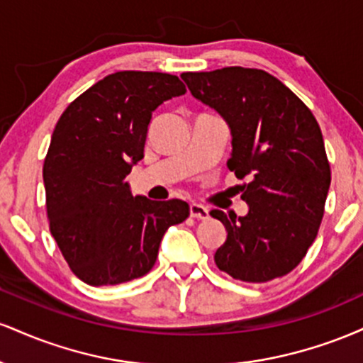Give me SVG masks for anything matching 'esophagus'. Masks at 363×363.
I'll return each mask as SVG.
<instances>
[{
    "mask_svg": "<svg viewBox=\"0 0 363 363\" xmlns=\"http://www.w3.org/2000/svg\"><path fill=\"white\" fill-rule=\"evenodd\" d=\"M189 213L193 218H199V220H206L210 216V211L208 208H205L203 205H198V203H191L189 206Z\"/></svg>",
    "mask_w": 363,
    "mask_h": 363,
    "instance_id": "obj_1",
    "label": "esophagus"
}]
</instances>
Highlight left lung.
Segmentation results:
<instances>
[{
  "instance_id": "1",
  "label": "left lung",
  "mask_w": 363,
  "mask_h": 363,
  "mask_svg": "<svg viewBox=\"0 0 363 363\" xmlns=\"http://www.w3.org/2000/svg\"><path fill=\"white\" fill-rule=\"evenodd\" d=\"M181 78L230 129L228 169L239 179L251 177L240 196L247 213L211 211L227 230L215 251L216 266L249 283L290 273L318 235L331 184L318 121L289 86L262 69L230 66Z\"/></svg>"
}]
</instances>
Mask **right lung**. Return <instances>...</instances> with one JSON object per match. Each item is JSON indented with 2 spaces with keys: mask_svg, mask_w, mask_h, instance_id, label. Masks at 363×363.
Instances as JSON below:
<instances>
[{
  "mask_svg": "<svg viewBox=\"0 0 363 363\" xmlns=\"http://www.w3.org/2000/svg\"><path fill=\"white\" fill-rule=\"evenodd\" d=\"M184 94L174 74L118 72L57 121L43 170L49 227L82 281L118 285L147 274L167 228L189 215L182 199L133 196L126 181L143 158L152 112Z\"/></svg>",
  "mask_w": 363,
  "mask_h": 363,
  "instance_id": "add662e5",
  "label": "right lung"
}]
</instances>
